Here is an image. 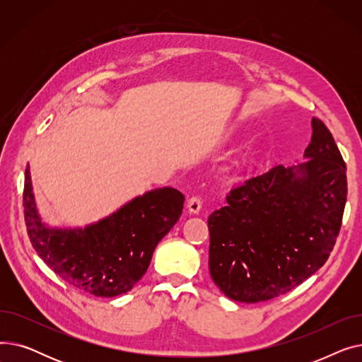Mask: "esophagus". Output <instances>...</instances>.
I'll return each instance as SVG.
<instances>
[{"instance_id": "obj_1", "label": "esophagus", "mask_w": 362, "mask_h": 362, "mask_svg": "<svg viewBox=\"0 0 362 362\" xmlns=\"http://www.w3.org/2000/svg\"><path fill=\"white\" fill-rule=\"evenodd\" d=\"M201 206H202V199L199 197H192L191 199L187 201V210H189V213L198 214L201 211Z\"/></svg>"}]
</instances>
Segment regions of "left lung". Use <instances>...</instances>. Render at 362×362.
Returning a JSON list of instances; mask_svg holds the SVG:
<instances>
[{
  "instance_id": "obj_1",
  "label": "left lung",
  "mask_w": 362,
  "mask_h": 362,
  "mask_svg": "<svg viewBox=\"0 0 362 362\" xmlns=\"http://www.w3.org/2000/svg\"><path fill=\"white\" fill-rule=\"evenodd\" d=\"M305 163L276 165L236 185L208 217L210 274L233 300L291 292L327 261L346 204V164L326 124L313 119Z\"/></svg>"
}]
</instances>
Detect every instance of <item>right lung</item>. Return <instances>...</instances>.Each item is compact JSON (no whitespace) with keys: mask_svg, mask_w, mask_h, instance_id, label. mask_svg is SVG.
<instances>
[{"mask_svg":"<svg viewBox=\"0 0 362 362\" xmlns=\"http://www.w3.org/2000/svg\"><path fill=\"white\" fill-rule=\"evenodd\" d=\"M183 202L177 189L160 187L83 229H55L41 221L29 167L25 173V221L35 251L66 283L101 298L126 293L141 280L156 246L177 223Z\"/></svg>","mask_w":362,"mask_h":362,"instance_id":"obj_1","label":"right lung"}]
</instances>
